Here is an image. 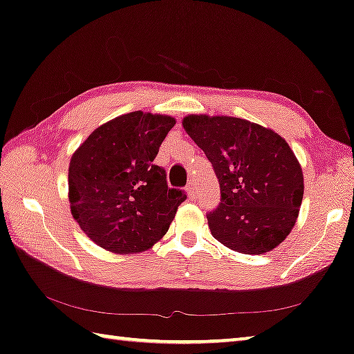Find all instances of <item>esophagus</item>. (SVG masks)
I'll list each match as a JSON object with an SVG mask.
<instances>
[{"label": "esophagus", "instance_id": "obj_1", "mask_svg": "<svg viewBox=\"0 0 354 354\" xmlns=\"http://www.w3.org/2000/svg\"><path fill=\"white\" fill-rule=\"evenodd\" d=\"M187 193L192 200H195V198L198 196V188L195 185V182H190V185H188V188H187Z\"/></svg>", "mask_w": 354, "mask_h": 354}]
</instances>
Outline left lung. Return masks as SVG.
I'll return each mask as SVG.
<instances>
[{
    "label": "left lung",
    "mask_w": 354,
    "mask_h": 354,
    "mask_svg": "<svg viewBox=\"0 0 354 354\" xmlns=\"http://www.w3.org/2000/svg\"><path fill=\"white\" fill-rule=\"evenodd\" d=\"M205 151L221 185L207 214L212 236L243 254H264L297 224L304 180L293 149L274 130L230 115L190 114L182 120Z\"/></svg>",
    "instance_id": "obj_1"
}]
</instances>
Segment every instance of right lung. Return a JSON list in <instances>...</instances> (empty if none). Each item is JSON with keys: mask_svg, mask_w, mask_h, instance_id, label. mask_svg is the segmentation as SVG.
<instances>
[{"mask_svg": "<svg viewBox=\"0 0 354 354\" xmlns=\"http://www.w3.org/2000/svg\"><path fill=\"white\" fill-rule=\"evenodd\" d=\"M176 119L143 111L100 125L69 162L71 212L106 251L142 253L166 235L185 192L169 188L153 164Z\"/></svg>", "mask_w": 354, "mask_h": 354, "instance_id": "obj_1", "label": "right lung"}]
</instances>
